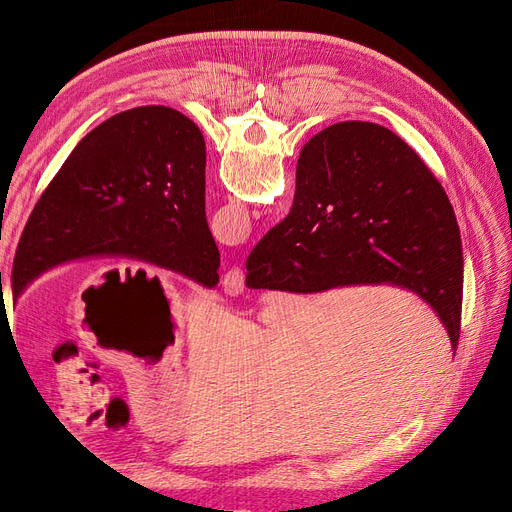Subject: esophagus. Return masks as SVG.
I'll return each mask as SVG.
<instances>
[{
	"instance_id": "esophagus-1",
	"label": "esophagus",
	"mask_w": 512,
	"mask_h": 512,
	"mask_svg": "<svg viewBox=\"0 0 512 512\" xmlns=\"http://www.w3.org/2000/svg\"><path fill=\"white\" fill-rule=\"evenodd\" d=\"M243 288H245L243 271L239 267L224 273V277H222V290H224L226 297H239V294L243 292Z\"/></svg>"
}]
</instances>
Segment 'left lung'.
Wrapping results in <instances>:
<instances>
[{
  "mask_svg": "<svg viewBox=\"0 0 512 512\" xmlns=\"http://www.w3.org/2000/svg\"><path fill=\"white\" fill-rule=\"evenodd\" d=\"M205 138L168 106H138L91 130L25 224L14 299L70 260L123 256L213 288L220 252L205 215ZM2 277V273H0Z\"/></svg>",
  "mask_w": 512,
  "mask_h": 512,
  "instance_id": "8db88e82",
  "label": "left lung"
}]
</instances>
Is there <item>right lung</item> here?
I'll use <instances>...</instances> for the list:
<instances>
[{"mask_svg":"<svg viewBox=\"0 0 512 512\" xmlns=\"http://www.w3.org/2000/svg\"><path fill=\"white\" fill-rule=\"evenodd\" d=\"M245 269L247 288H406L438 314L457 348L463 252L455 211L414 149L378 123L342 121L309 138L292 209Z\"/></svg>","mask_w":512,"mask_h":512,"instance_id":"1","label":"right lung"}]
</instances>
